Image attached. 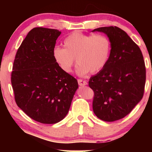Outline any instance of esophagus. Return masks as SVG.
<instances>
[{"instance_id": "obj_1", "label": "esophagus", "mask_w": 152, "mask_h": 152, "mask_svg": "<svg viewBox=\"0 0 152 152\" xmlns=\"http://www.w3.org/2000/svg\"><path fill=\"white\" fill-rule=\"evenodd\" d=\"M77 82H78V84L80 85V86H85V85L87 84V82H86V81L81 80V79H79V80H77Z\"/></svg>"}]
</instances>
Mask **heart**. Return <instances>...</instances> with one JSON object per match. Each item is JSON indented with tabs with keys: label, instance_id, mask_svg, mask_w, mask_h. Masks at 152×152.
<instances>
[{
	"label": "heart",
	"instance_id": "heart-1",
	"mask_svg": "<svg viewBox=\"0 0 152 152\" xmlns=\"http://www.w3.org/2000/svg\"><path fill=\"white\" fill-rule=\"evenodd\" d=\"M63 48L56 47L53 58L64 72L69 73L75 63L77 73L84 76L89 72L95 74L104 67L111 52V42L103 34H87L75 31L64 40Z\"/></svg>",
	"mask_w": 152,
	"mask_h": 152
}]
</instances>
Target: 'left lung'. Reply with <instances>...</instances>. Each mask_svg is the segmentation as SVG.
Here are the masks:
<instances>
[{
	"label": "left lung",
	"instance_id": "left-lung-1",
	"mask_svg": "<svg viewBox=\"0 0 152 152\" xmlns=\"http://www.w3.org/2000/svg\"><path fill=\"white\" fill-rule=\"evenodd\" d=\"M95 31L107 35L111 49L104 67L88 82L94 91L93 109L100 120L113 122L127 115L142 99L146 68L140 48L124 30L109 26Z\"/></svg>",
	"mask_w": 152,
	"mask_h": 152
}]
</instances>
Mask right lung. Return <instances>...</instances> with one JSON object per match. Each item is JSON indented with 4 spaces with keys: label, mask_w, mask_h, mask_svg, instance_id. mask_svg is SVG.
Wrapping results in <instances>:
<instances>
[{
    "label": "right lung",
    "mask_w": 152,
    "mask_h": 152,
    "mask_svg": "<svg viewBox=\"0 0 152 152\" xmlns=\"http://www.w3.org/2000/svg\"><path fill=\"white\" fill-rule=\"evenodd\" d=\"M61 32L34 28L16 52L11 82L18 107L35 121L55 124L67 115L78 88L74 77L64 72L53 51Z\"/></svg>",
    "instance_id": "right-lung-1"
}]
</instances>
